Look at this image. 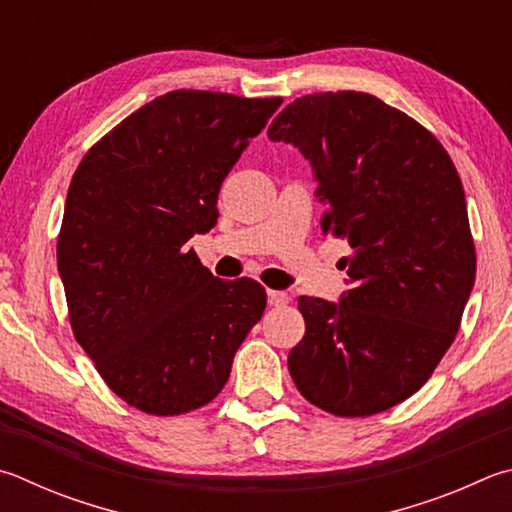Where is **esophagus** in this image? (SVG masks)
Segmentation results:
<instances>
[{
    "label": "esophagus",
    "instance_id": "34e87169",
    "mask_svg": "<svg viewBox=\"0 0 512 512\" xmlns=\"http://www.w3.org/2000/svg\"><path fill=\"white\" fill-rule=\"evenodd\" d=\"M288 302V295L284 291H268V304L271 306H284Z\"/></svg>",
    "mask_w": 512,
    "mask_h": 512
}]
</instances>
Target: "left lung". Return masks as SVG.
<instances>
[{
    "instance_id": "8db88e82",
    "label": "left lung",
    "mask_w": 512,
    "mask_h": 512,
    "mask_svg": "<svg viewBox=\"0 0 512 512\" xmlns=\"http://www.w3.org/2000/svg\"><path fill=\"white\" fill-rule=\"evenodd\" d=\"M271 141L309 159L322 230L353 248L340 302L302 295L288 371L306 401L371 416L418 392L457 336L477 255L448 152L403 111L360 91L293 100Z\"/></svg>"
}]
</instances>
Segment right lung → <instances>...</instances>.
I'll list each match as a JSON object with an SVG mask.
<instances>
[{"instance_id":"1","label":"right lung","mask_w":512,"mask_h":512,"mask_svg":"<svg viewBox=\"0 0 512 512\" xmlns=\"http://www.w3.org/2000/svg\"><path fill=\"white\" fill-rule=\"evenodd\" d=\"M282 98L176 89L91 147L73 174L58 271L73 336L111 392L154 416L210 403L266 309L185 241L217 224L219 188Z\"/></svg>"}]
</instances>
